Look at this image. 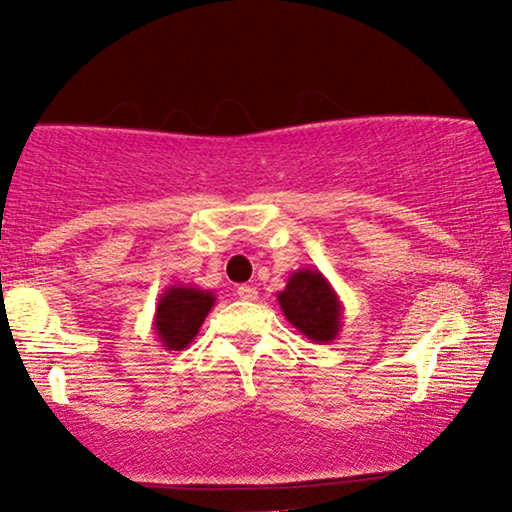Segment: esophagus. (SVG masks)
<instances>
[{"mask_svg":"<svg viewBox=\"0 0 512 512\" xmlns=\"http://www.w3.org/2000/svg\"><path fill=\"white\" fill-rule=\"evenodd\" d=\"M237 296H240L242 300H256L258 298V289L256 286H251V284H240L237 286Z\"/></svg>","mask_w":512,"mask_h":512,"instance_id":"esophagus-1","label":"esophagus"}]
</instances>
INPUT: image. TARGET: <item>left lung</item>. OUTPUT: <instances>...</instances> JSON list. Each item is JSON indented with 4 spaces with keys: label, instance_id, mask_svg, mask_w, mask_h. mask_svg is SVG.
<instances>
[{
    "label": "left lung",
    "instance_id": "left-lung-1",
    "mask_svg": "<svg viewBox=\"0 0 512 512\" xmlns=\"http://www.w3.org/2000/svg\"><path fill=\"white\" fill-rule=\"evenodd\" d=\"M277 303L293 328L319 345L338 340L342 303L331 282L317 268H300L277 293Z\"/></svg>",
    "mask_w": 512,
    "mask_h": 512
}]
</instances>
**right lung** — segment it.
<instances>
[{
  "instance_id": "add662e5",
  "label": "right lung",
  "mask_w": 512,
  "mask_h": 512,
  "mask_svg": "<svg viewBox=\"0 0 512 512\" xmlns=\"http://www.w3.org/2000/svg\"><path fill=\"white\" fill-rule=\"evenodd\" d=\"M214 303V293L200 286H167L160 293L156 314H153V333L158 335L160 347L167 352H181L191 345Z\"/></svg>"
}]
</instances>
